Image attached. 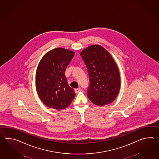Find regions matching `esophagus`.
I'll return each mask as SVG.
<instances>
[{
  "mask_svg": "<svg viewBox=\"0 0 159 159\" xmlns=\"http://www.w3.org/2000/svg\"><path fill=\"white\" fill-rule=\"evenodd\" d=\"M80 91H81V88H76V89H75V92L76 93H78L80 92Z\"/></svg>",
  "mask_w": 159,
  "mask_h": 159,
  "instance_id": "esophagus-1",
  "label": "esophagus"
}]
</instances>
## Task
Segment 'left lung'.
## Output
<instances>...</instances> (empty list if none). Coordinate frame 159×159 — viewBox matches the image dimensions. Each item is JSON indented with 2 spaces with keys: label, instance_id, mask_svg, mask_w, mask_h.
Segmentation results:
<instances>
[{
  "label": "left lung",
  "instance_id": "obj_1",
  "mask_svg": "<svg viewBox=\"0 0 159 159\" xmlns=\"http://www.w3.org/2000/svg\"><path fill=\"white\" fill-rule=\"evenodd\" d=\"M80 56L88 70L89 99L99 106L112 102L120 90V78L119 69L112 56L99 45L85 48Z\"/></svg>",
  "mask_w": 159,
  "mask_h": 159
}]
</instances>
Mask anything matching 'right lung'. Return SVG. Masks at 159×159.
Listing matches in <instances>:
<instances>
[{"mask_svg":"<svg viewBox=\"0 0 159 159\" xmlns=\"http://www.w3.org/2000/svg\"><path fill=\"white\" fill-rule=\"evenodd\" d=\"M74 52L57 48L43 57L37 68L36 87L40 99L49 108L63 110L70 105L75 92L68 84L64 72Z\"/></svg>","mask_w":159,"mask_h":159,"instance_id":"right-lung-1","label":"right lung"}]
</instances>
